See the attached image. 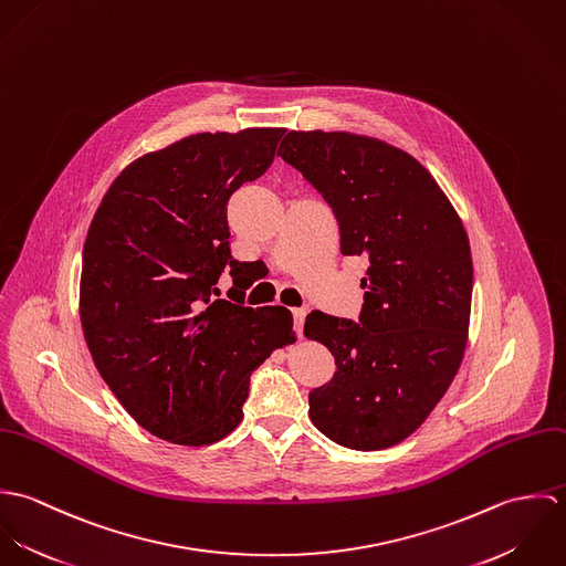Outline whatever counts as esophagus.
Instances as JSON below:
<instances>
[{
  "label": "esophagus",
  "instance_id": "esophagus-1",
  "mask_svg": "<svg viewBox=\"0 0 566 566\" xmlns=\"http://www.w3.org/2000/svg\"><path fill=\"white\" fill-rule=\"evenodd\" d=\"M292 316H294V326H296L298 337H303V324H305V316H307V312H305L303 307H296V310L292 312Z\"/></svg>",
  "mask_w": 566,
  "mask_h": 566
}]
</instances>
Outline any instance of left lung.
Instances as JSON below:
<instances>
[{
  "instance_id": "obj_1",
  "label": "left lung",
  "mask_w": 566,
  "mask_h": 566,
  "mask_svg": "<svg viewBox=\"0 0 566 566\" xmlns=\"http://www.w3.org/2000/svg\"><path fill=\"white\" fill-rule=\"evenodd\" d=\"M279 157L331 205L342 254L370 261L359 323L323 312L305 321L337 368L310 392V418L346 449L395 447L444 397L464 357L473 296L464 224L420 163L375 137L290 130Z\"/></svg>"
}]
</instances>
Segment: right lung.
<instances>
[{
  "instance_id": "obj_1",
  "label": "right lung",
  "mask_w": 566,
  "mask_h": 566,
  "mask_svg": "<svg viewBox=\"0 0 566 566\" xmlns=\"http://www.w3.org/2000/svg\"><path fill=\"white\" fill-rule=\"evenodd\" d=\"M285 128L198 133L130 163L82 250L81 321L106 386L153 436L185 447L242 422L250 373L296 342L290 310L214 287L231 256L227 205L274 161Z\"/></svg>"
}]
</instances>
